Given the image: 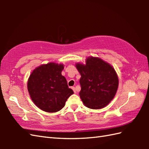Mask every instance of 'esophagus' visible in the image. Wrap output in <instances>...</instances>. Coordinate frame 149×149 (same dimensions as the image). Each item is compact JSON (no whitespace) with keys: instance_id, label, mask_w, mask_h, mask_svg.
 <instances>
[{"instance_id":"34e87169","label":"esophagus","mask_w":149,"mask_h":149,"mask_svg":"<svg viewBox=\"0 0 149 149\" xmlns=\"http://www.w3.org/2000/svg\"><path fill=\"white\" fill-rule=\"evenodd\" d=\"M71 88H72V89L73 90H74V93H76V91H75V87H74V86H72V87H71Z\"/></svg>"}]
</instances>
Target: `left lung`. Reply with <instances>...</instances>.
Masks as SVG:
<instances>
[{
	"instance_id": "left-lung-1",
	"label": "left lung",
	"mask_w": 149,
	"mask_h": 149,
	"mask_svg": "<svg viewBox=\"0 0 149 149\" xmlns=\"http://www.w3.org/2000/svg\"><path fill=\"white\" fill-rule=\"evenodd\" d=\"M81 77L79 95L83 102L91 109H100L107 106L115 97L118 79L111 66L98 58L90 57L86 65L77 64Z\"/></svg>"
}]
</instances>
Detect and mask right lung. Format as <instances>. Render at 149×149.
<instances>
[{
  "mask_svg": "<svg viewBox=\"0 0 149 149\" xmlns=\"http://www.w3.org/2000/svg\"><path fill=\"white\" fill-rule=\"evenodd\" d=\"M63 68L61 64L49 63L36 68L30 75L28 91L33 102L44 111H59L74 93L68 88L66 78L61 75Z\"/></svg>",
  "mask_w": 149,
  "mask_h": 149,
  "instance_id": "obj_1",
  "label": "right lung"
}]
</instances>
